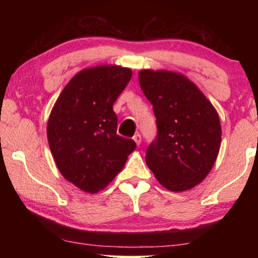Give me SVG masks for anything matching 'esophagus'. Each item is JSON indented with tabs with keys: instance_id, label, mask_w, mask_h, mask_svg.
I'll list each match as a JSON object with an SVG mask.
<instances>
[{
	"instance_id": "34e87169",
	"label": "esophagus",
	"mask_w": 258,
	"mask_h": 258,
	"mask_svg": "<svg viewBox=\"0 0 258 258\" xmlns=\"http://www.w3.org/2000/svg\"><path fill=\"white\" fill-rule=\"evenodd\" d=\"M133 140H134V141H135V142H136V144H137V146H140V144H141V141H142V137H141V135H140V134H139V133H137V134H135V136H134V137H133Z\"/></svg>"
}]
</instances>
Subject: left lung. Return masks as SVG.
<instances>
[{
	"label": "left lung",
	"instance_id": "obj_1",
	"mask_svg": "<svg viewBox=\"0 0 258 258\" xmlns=\"http://www.w3.org/2000/svg\"><path fill=\"white\" fill-rule=\"evenodd\" d=\"M139 81L153 104L158 130L147 149L146 163L165 189H191L207 177L220 151L222 129L216 109L182 74L143 69Z\"/></svg>",
	"mask_w": 258,
	"mask_h": 258
}]
</instances>
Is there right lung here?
Here are the masks:
<instances>
[{
	"label": "right lung",
	"mask_w": 258,
	"mask_h": 258,
	"mask_svg": "<svg viewBox=\"0 0 258 258\" xmlns=\"http://www.w3.org/2000/svg\"><path fill=\"white\" fill-rule=\"evenodd\" d=\"M130 68L102 64L81 70L59 94L47 136L58 171L86 192L104 189L122 170L136 143L116 134L112 105L132 79Z\"/></svg>",
	"instance_id": "right-lung-1"
}]
</instances>
